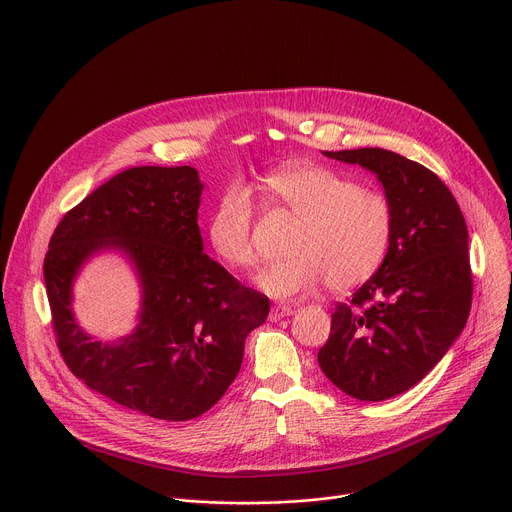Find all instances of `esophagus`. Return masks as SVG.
I'll return each instance as SVG.
<instances>
[{
	"mask_svg": "<svg viewBox=\"0 0 512 512\" xmlns=\"http://www.w3.org/2000/svg\"><path fill=\"white\" fill-rule=\"evenodd\" d=\"M291 314H294V308H291V306H273L271 312H269V320L277 322V320H281L285 316H291Z\"/></svg>",
	"mask_w": 512,
	"mask_h": 512,
	"instance_id": "34e87169",
	"label": "esophagus"
}]
</instances>
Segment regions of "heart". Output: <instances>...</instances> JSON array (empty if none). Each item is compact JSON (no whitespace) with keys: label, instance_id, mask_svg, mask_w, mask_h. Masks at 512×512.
Masks as SVG:
<instances>
[{"label":"heart","instance_id":"1","mask_svg":"<svg viewBox=\"0 0 512 512\" xmlns=\"http://www.w3.org/2000/svg\"><path fill=\"white\" fill-rule=\"evenodd\" d=\"M259 190L271 204L300 218L291 239V257L267 265L257 285L275 300H294L324 281L348 291L367 281L383 263L393 231V214L381 192L358 188L350 178L316 164L291 162L261 178ZM253 202L249 192L227 186L208 221L216 257L233 269L257 261L251 239Z\"/></svg>","mask_w":512,"mask_h":512}]
</instances>
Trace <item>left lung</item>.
Listing matches in <instances>:
<instances>
[{"label": "left lung", "instance_id": "left-lung-1", "mask_svg": "<svg viewBox=\"0 0 512 512\" xmlns=\"http://www.w3.org/2000/svg\"><path fill=\"white\" fill-rule=\"evenodd\" d=\"M324 156L377 174L393 231L377 273L336 306L318 362L342 393L385 401L417 385L466 326L468 227L448 186L417 162L381 148Z\"/></svg>", "mask_w": 512, "mask_h": 512}]
</instances>
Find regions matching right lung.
Returning <instances> with one entry per match:
<instances>
[{"label": "right lung", "instance_id": "obj_1", "mask_svg": "<svg viewBox=\"0 0 512 512\" xmlns=\"http://www.w3.org/2000/svg\"><path fill=\"white\" fill-rule=\"evenodd\" d=\"M198 172L129 168L58 223L44 283L58 350L72 375L111 401L166 421L208 411L239 375L245 338L269 298L202 253ZM103 248L123 250L142 283L136 330L115 343L87 337L71 316V281Z\"/></svg>", "mask_w": 512, "mask_h": 512}]
</instances>
